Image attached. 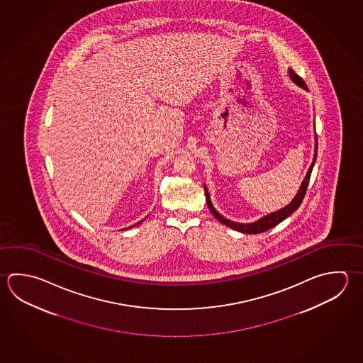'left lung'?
Listing matches in <instances>:
<instances>
[{"mask_svg": "<svg viewBox=\"0 0 363 363\" xmlns=\"http://www.w3.org/2000/svg\"><path fill=\"white\" fill-rule=\"evenodd\" d=\"M289 77L290 79L293 80L297 86H302L303 89L307 91V86H306L304 80L302 79L298 74L294 73L293 69H289ZM316 155L317 152H315L313 162H312V165L310 166V169H308V172H307V175H306V178H304L303 182H302V185H301V188H299V191H298L297 196L290 202L289 205L285 206L284 208L279 210V211L272 212V213L266 215V216L259 218V220L255 221V223L239 224V223H234V221H230V220L225 218L224 216H221V215L215 210V207L212 206L211 199H210V196H208V191H207V188L205 186L207 206H208L210 211L212 212V215L218 218L221 224L226 225V226H229V228L234 229V230L240 231V233H244V234H259V233L269 230V229L277 226V225L280 224L283 220L290 216L293 212L297 210L298 207L301 206V203H302L304 194H306V191H307V186H308V183H310L311 172H312V169H313V165H315V161H316Z\"/></svg>", "mask_w": 363, "mask_h": 363, "instance_id": "1", "label": "left lung"}]
</instances>
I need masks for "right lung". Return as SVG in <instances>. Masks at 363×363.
Returning a JSON list of instances; mask_svg holds the SVG:
<instances>
[{
    "instance_id": "obj_1",
    "label": "right lung",
    "mask_w": 363,
    "mask_h": 363,
    "mask_svg": "<svg viewBox=\"0 0 363 363\" xmlns=\"http://www.w3.org/2000/svg\"><path fill=\"white\" fill-rule=\"evenodd\" d=\"M134 226H135V225H134Z\"/></svg>"
}]
</instances>
